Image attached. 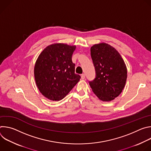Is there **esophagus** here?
Wrapping results in <instances>:
<instances>
[{"instance_id": "1", "label": "esophagus", "mask_w": 151, "mask_h": 151, "mask_svg": "<svg viewBox=\"0 0 151 151\" xmlns=\"http://www.w3.org/2000/svg\"><path fill=\"white\" fill-rule=\"evenodd\" d=\"M85 78V74H82L81 75V79H84Z\"/></svg>"}]
</instances>
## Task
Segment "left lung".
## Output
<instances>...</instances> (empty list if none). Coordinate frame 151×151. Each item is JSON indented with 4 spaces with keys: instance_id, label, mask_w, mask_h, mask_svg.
Instances as JSON below:
<instances>
[{
    "instance_id": "1",
    "label": "left lung",
    "mask_w": 151,
    "mask_h": 151,
    "mask_svg": "<svg viewBox=\"0 0 151 151\" xmlns=\"http://www.w3.org/2000/svg\"><path fill=\"white\" fill-rule=\"evenodd\" d=\"M91 56L96 77L90 85L101 101H111L124 89L127 78L125 64L118 51L106 43H100L91 47Z\"/></svg>"
}]
</instances>
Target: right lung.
I'll return each instance as SVG.
<instances>
[{
  "label": "right lung",
  "mask_w": 151,
  "mask_h": 151,
  "mask_svg": "<svg viewBox=\"0 0 151 151\" xmlns=\"http://www.w3.org/2000/svg\"><path fill=\"white\" fill-rule=\"evenodd\" d=\"M75 45L56 43L47 47L39 54L34 68L35 79L40 93L52 101L65 97L81 76L75 73L72 60Z\"/></svg>",
  "instance_id": "right-lung-1"
}]
</instances>
